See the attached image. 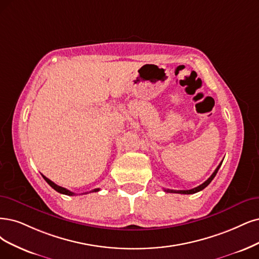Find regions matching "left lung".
Instances as JSON below:
<instances>
[{"mask_svg": "<svg viewBox=\"0 0 259 259\" xmlns=\"http://www.w3.org/2000/svg\"><path fill=\"white\" fill-rule=\"evenodd\" d=\"M222 162H223V161H221V163H220V164L218 165V167L215 168V170L213 171L212 175L210 176V177L205 181V183L202 184L200 186H198V187H196V188H194V189H191V190H169V189H164V191H165V192H168V193H179V194H194V193H196V192H199V191H202V190L205 189L210 183H211L212 179L215 177L219 168L221 167Z\"/></svg>", "mask_w": 259, "mask_h": 259, "instance_id": "obj_1", "label": "left lung"}]
</instances>
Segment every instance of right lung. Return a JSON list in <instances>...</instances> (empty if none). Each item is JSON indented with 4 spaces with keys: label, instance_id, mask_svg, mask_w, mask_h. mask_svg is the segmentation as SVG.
Masks as SVG:
<instances>
[{
    "label": "right lung",
    "instance_id": "obj_1",
    "mask_svg": "<svg viewBox=\"0 0 259 259\" xmlns=\"http://www.w3.org/2000/svg\"><path fill=\"white\" fill-rule=\"evenodd\" d=\"M42 177H44V179L47 181L48 184H49L55 191H57V192L59 193H62V194H65V195H69V196H72V195H75V193H73V192H71V191H69V190H67V189H65V188H63V187H60V186H57L56 184H54L53 181H51L49 178H47L46 176H44L42 175ZM100 189L98 188V189H94L93 191H91V192H98ZM83 194H86V193H83Z\"/></svg>",
    "mask_w": 259,
    "mask_h": 259
}]
</instances>
